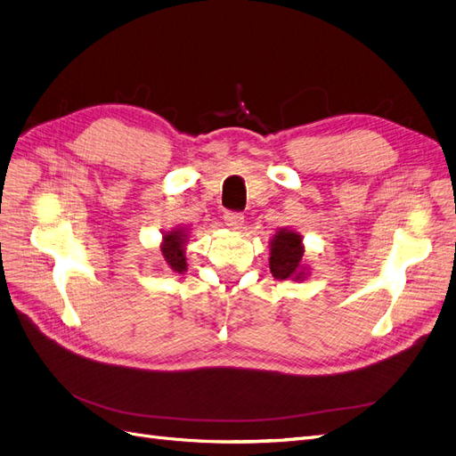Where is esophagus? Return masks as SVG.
<instances>
[{
	"instance_id": "1",
	"label": "esophagus",
	"mask_w": 456,
	"mask_h": 456,
	"mask_svg": "<svg viewBox=\"0 0 456 456\" xmlns=\"http://www.w3.org/2000/svg\"><path fill=\"white\" fill-rule=\"evenodd\" d=\"M224 220H226V226L232 230H240L243 226V215L238 211H226Z\"/></svg>"
}]
</instances>
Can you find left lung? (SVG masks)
Here are the masks:
<instances>
[{
  "instance_id": "8db88e82",
  "label": "left lung",
  "mask_w": 456,
  "mask_h": 456,
  "mask_svg": "<svg viewBox=\"0 0 456 456\" xmlns=\"http://www.w3.org/2000/svg\"><path fill=\"white\" fill-rule=\"evenodd\" d=\"M302 238L297 232L281 228L270 243V272L275 280H305L302 268Z\"/></svg>"
}]
</instances>
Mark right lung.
<instances>
[{
  "instance_id": "add662e5",
  "label": "right lung",
  "mask_w": 456,
  "mask_h": 456,
  "mask_svg": "<svg viewBox=\"0 0 456 456\" xmlns=\"http://www.w3.org/2000/svg\"><path fill=\"white\" fill-rule=\"evenodd\" d=\"M184 245H186V233L184 230H173L163 236L161 243V255L165 266L173 272L183 273L186 272V255H184Z\"/></svg>"
}]
</instances>
